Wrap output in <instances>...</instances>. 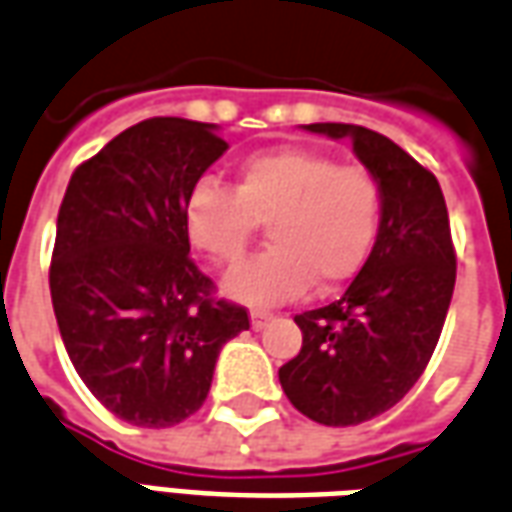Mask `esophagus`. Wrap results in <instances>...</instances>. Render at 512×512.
I'll use <instances>...</instances> for the list:
<instances>
[{
  "instance_id": "1",
  "label": "esophagus",
  "mask_w": 512,
  "mask_h": 512,
  "mask_svg": "<svg viewBox=\"0 0 512 512\" xmlns=\"http://www.w3.org/2000/svg\"><path fill=\"white\" fill-rule=\"evenodd\" d=\"M252 330H266L268 324H271V313H266V310H252Z\"/></svg>"
}]
</instances>
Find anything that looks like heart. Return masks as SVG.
Here are the masks:
<instances>
[{
	"mask_svg": "<svg viewBox=\"0 0 512 512\" xmlns=\"http://www.w3.org/2000/svg\"><path fill=\"white\" fill-rule=\"evenodd\" d=\"M188 241L213 263L249 252L260 224L271 249L227 274L224 291L246 305L296 299L318 280L335 288L366 266L382 224L380 180L330 155L274 149L241 163L235 188L199 180L185 196Z\"/></svg>",
	"mask_w": 512,
	"mask_h": 512,
	"instance_id": "b5f03b06",
	"label": "heart"
}]
</instances>
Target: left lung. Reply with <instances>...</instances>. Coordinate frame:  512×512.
<instances>
[{
	"instance_id": "1",
	"label": "left lung",
	"mask_w": 512,
	"mask_h": 512,
	"mask_svg": "<svg viewBox=\"0 0 512 512\" xmlns=\"http://www.w3.org/2000/svg\"><path fill=\"white\" fill-rule=\"evenodd\" d=\"M352 144L382 188V224L366 266L338 302L293 318L299 355L280 368L291 405L327 427L391 410L430 363L455 291V246L435 174L380 132L305 124Z\"/></svg>"
}]
</instances>
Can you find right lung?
I'll list each match as a JSON object with an SVG mask.
<instances>
[{
	"label": "right lung",
	"instance_id": "right-lung-1",
	"mask_svg": "<svg viewBox=\"0 0 512 512\" xmlns=\"http://www.w3.org/2000/svg\"><path fill=\"white\" fill-rule=\"evenodd\" d=\"M230 146L216 124L146 119L71 174L49 288L60 338L88 391L135 427L202 407L244 307L213 299L191 260L185 196Z\"/></svg>",
	"mask_w": 512,
	"mask_h": 512
}]
</instances>
